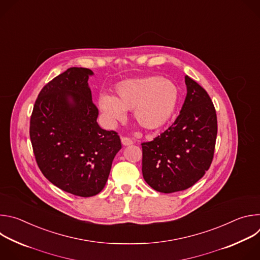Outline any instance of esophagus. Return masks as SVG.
Returning a JSON list of instances; mask_svg holds the SVG:
<instances>
[{
	"instance_id": "obj_1",
	"label": "esophagus",
	"mask_w": 260,
	"mask_h": 260,
	"mask_svg": "<svg viewBox=\"0 0 260 260\" xmlns=\"http://www.w3.org/2000/svg\"><path fill=\"white\" fill-rule=\"evenodd\" d=\"M121 143H122L123 146H129V145H132L134 142H133L132 139H129V138H127V137H122V138H121Z\"/></svg>"
}]
</instances>
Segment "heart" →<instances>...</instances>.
<instances>
[{
    "label": "heart",
    "instance_id": "heart-1",
    "mask_svg": "<svg viewBox=\"0 0 260 260\" xmlns=\"http://www.w3.org/2000/svg\"><path fill=\"white\" fill-rule=\"evenodd\" d=\"M178 99V88L171 80L148 76L117 83L115 96L101 94L98 107L109 122L122 120L126 111H133L134 118L141 127L156 129L170 120Z\"/></svg>",
    "mask_w": 260,
    "mask_h": 260
}]
</instances>
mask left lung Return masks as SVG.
Returning a JSON list of instances; mask_svg holds the SVG:
<instances>
[{
    "label": "left lung",
    "mask_w": 260,
    "mask_h": 260,
    "mask_svg": "<svg viewBox=\"0 0 260 260\" xmlns=\"http://www.w3.org/2000/svg\"><path fill=\"white\" fill-rule=\"evenodd\" d=\"M187 94L175 122L142 143V173L154 190L172 193L194 185L209 170L217 137V116L207 91L185 76Z\"/></svg>",
    "instance_id": "1"
}]
</instances>
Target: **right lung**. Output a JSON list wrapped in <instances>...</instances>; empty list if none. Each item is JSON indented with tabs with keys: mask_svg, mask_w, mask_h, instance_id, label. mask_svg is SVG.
<instances>
[{
	"mask_svg": "<svg viewBox=\"0 0 260 260\" xmlns=\"http://www.w3.org/2000/svg\"><path fill=\"white\" fill-rule=\"evenodd\" d=\"M86 68H70L48 82L36 100L29 137L36 161L56 187L82 198L105 187L121 149L120 138L96 122Z\"/></svg>",
	"mask_w": 260,
	"mask_h": 260,
	"instance_id": "add662e5",
	"label": "right lung"
}]
</instances>
